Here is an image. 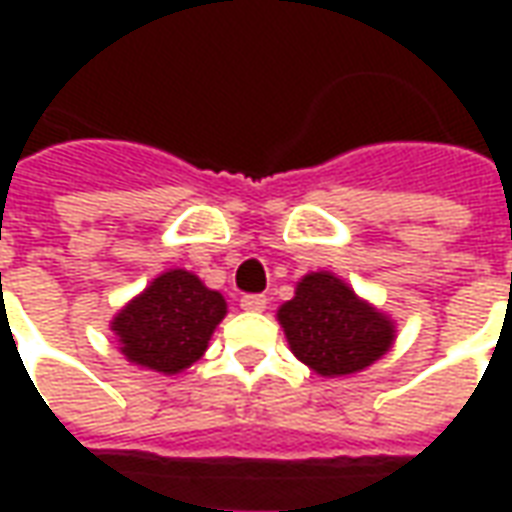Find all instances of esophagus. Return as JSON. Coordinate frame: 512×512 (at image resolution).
<instances>
[{"mask_svg": "<svg viewBox=\"0 0 512 512\" xmlns=\"http://www.w3.org/2000/svg\"><path fill=\"white\" fill-rule=\"evenodd\" d=\"M268 307L266 296H244L241 299V310L246 312H263Z\"/></svg>", "mask_w": 512, "mask_h": 512, "instance_id": "34e87169", "label": "esophagus"}]
</instances>
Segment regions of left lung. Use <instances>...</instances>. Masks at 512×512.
Here are the masks:
<instances>
[{"instance_id": "obj_1", "label": "left lung", "mask_w": 512, "mask_h": 512, "mask_svg": "<svg viewBox=\"0 0 512 512\" xmlns=\"http://www.w3.org/2000/svg\"><path fill=\"white\" fill-rule=\"evenodd\" d=\"M293 356L323 378L362 373L395 345V321L332 271H310L277 310Z\"/></svg>"}]
</instances>
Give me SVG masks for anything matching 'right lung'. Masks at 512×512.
<instances>
[{"mask_svg":"<svg viewBox=\"0 0 512 512\" xmlns=\"http://www.w3.org/2000/svg\"><path fill=\"white\" fill-rule=\"evenodd\" d=\"M224 315L227 301L219 290L186 268H169L117 310L109 329L131 365L178 376L200 362Z\"/></svg>","mask_w":512,"mask_h":512,"instance_id":"1","label":"right lung"}]
</instances>
